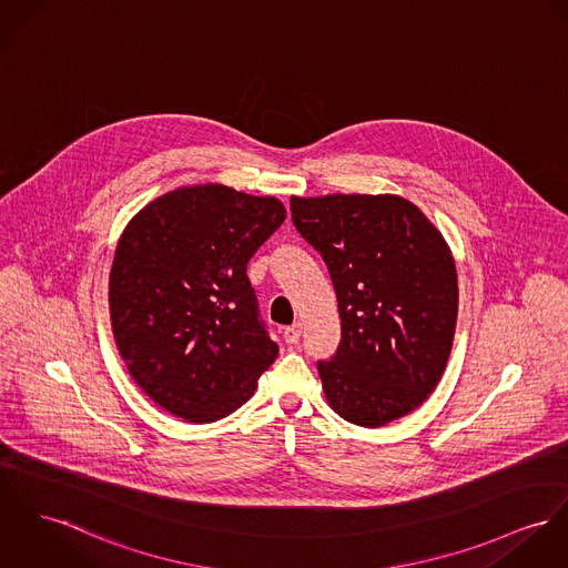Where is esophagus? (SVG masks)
I'll list each match as a JSON object with an SVG mask.
<instances>
[{
    "mask_svg": "<svg viewBox=\"0 0 568 568\" xmlns=\"http://www.w3.org/2000/svg\"><path fill=\"white\" fill-rule=\"evenodd\" d=\"M300 338H302V323H293L291 327L284 329V341H286L288 345H297Z\"/></svg>",
    "mask_w": 568,
    "mask_h": 568,
    "instance_id": "34e87169",
    "label": "esophagus"
}]
</instances>
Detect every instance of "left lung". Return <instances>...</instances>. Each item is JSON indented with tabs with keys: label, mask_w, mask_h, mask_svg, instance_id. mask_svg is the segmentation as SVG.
Masks as SVG:
<instances>
[{
	"label": "left lung",
	"mask_w": 568,
	"mask_h": 568,
	"mask_svg": "<svg viewBox=\"0 0 568 568\" xmlns=\"http://www.w3.org/2000/svg\"><path fill=\"white\" fill-rule=\"evenodd\" d=\"M291 212L338 300L341 345L316 364L325 399L362 427L413 413L440 382L456 332L458 273L443 234L397 195L291 197Z\"/></svg>",
	"instance_id": "obj_1"
}]
</instances>
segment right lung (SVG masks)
Wrapping results in <instances>:
<instances>
[{"mask_svg":"<svg viewBox=\"0 0 568 568\" xmlns=\"http://www.w3.org/2000/svg\"><path fill=\"white\" fill-rule=\"evenodd\" d=\"M284 219L275 197L197 184L150 202L123 230L108 282L112 334L132 379L166 413L219 420L277 358L247 262Z\"/></svg>","mask_w":568,"mask_h":568,"instance_id":"add662e5","label":"right lung"}]
</instances>
